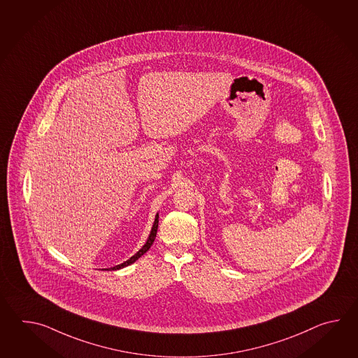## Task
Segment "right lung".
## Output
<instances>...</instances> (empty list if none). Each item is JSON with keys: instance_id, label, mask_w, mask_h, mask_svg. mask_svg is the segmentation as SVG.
<instances>
[{"instance_id": "add662e5", "label": "right lung", "mask_w": 358, "mask_h": 358, "mask_svg": "<svg viewBox=\"0 0 358 358\" xmlns=\"http://www.w3.org/2000/svg\"><path fill=\"white\" fill-rule=\"evenodd\" d=\"M157 228H159V215H156V217H155V222H153L151 233H150V236L147 238V242H145V245H143V247H142V248H141V250H139L134 256H131L129 259H127L125 262H122L120 265H116V266L111 267V270H119V268H122V267L129 266L131 264H134L139 257H142V256L145 255V252L148 251V250L151 248V245H152L153 242H155V238H156V234H157ZM106 270H108V268H106Z\"/></svg>"}]
</instances>
